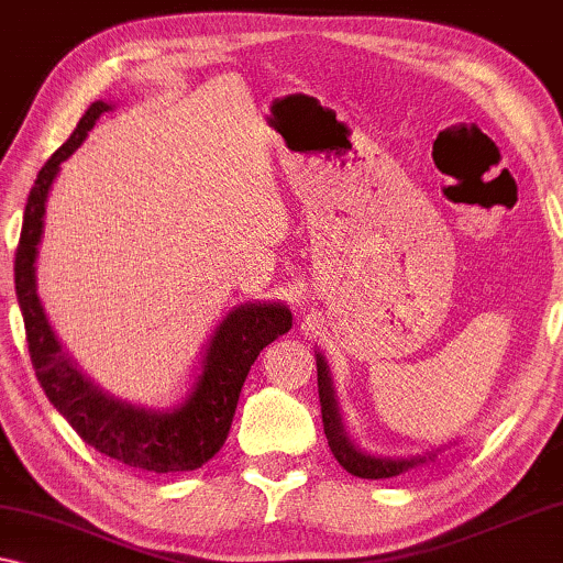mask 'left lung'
<instances>
[{
	"mask_svg": "<svg viewBox=\"0 0 563 563\" xmlns=\"http://www.w3.org/2000/svg\"><path fill=\"white\" fill-rule=\"evenodd\" d=\"M318 389H320V407H322V426H325V438L330 451L338 459L345 472L358 476V479H389V476H397L407 472V468L426 464L428 459H433L435 453H428L418 459H376L368 456L361 449H356L349 441V435L343 433V422L341 415H338V405H335V395H333V384H330L328 376V364L325 358L318 353Z\"/></svg>",
	"mask_w": 563,
	"mask_h": 563,
	"instance_id": "1",
	"label": "left lung"
}]
</instances>
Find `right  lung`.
Wrapping results in <instances>:
<instances>
[{"label":"right lung","mask_w":563,"mask_h":563,"mask_svg":"<svg viewBox=\"0 0 563 563\" xmlns=\"http://www.w3.org/2000/svg\"><path fill=\"white\" fill-rule=\"evenodd\" d=\"M107 110H112L107 102L89 104L71 137L45 161L30 189L14 253V291L25 320L30 361L45 397L91 449L145 472H195L222 449L253 361L268 343L289 333L291 312L284 305L261 302L230 310L210 338L195 389L176 410L156 412L114 399L74 366V361L60 351L37 299L35 258L51 184L60 164L79 148L97 125L99 114Z\"/></svg>","instance_id":"1"}]
</instances>
